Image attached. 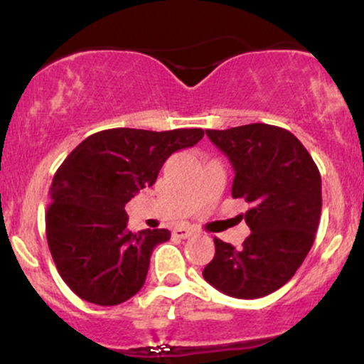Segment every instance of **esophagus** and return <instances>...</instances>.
<instances>
[{
    "label": "esophagus",
    "mask_w": 364,
    "mask_h": 364,
    "mask_svg": "<svg viewBox=\"0 0 364 364\" xmlns=\"http://www.w3.org/2000/svg\"><path fill=\"white\" fill-rule=\"evenodd\" d=\"M193 229L191 228H176L173 231V236L174 237H179V240H186V237H190V236H193Z\"/></svg>",
    "instance_id": "esophagus-1"
}]
</instances>
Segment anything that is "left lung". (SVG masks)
I'll list each match as a JSON object with an SVG mask.
<instances>
[{
    "instance_id": "8db88e82",
    "label": "left lung",
    "mask_w": 364,
    "mask_h": 364,
    "mask_svg": "<svg viewBox=\"0 0 364 364\" xmlns=\"http://www.w3.org/2000/svg\"><path fill=\"white\" fill-rule=\"evenodd\" d=\"M235 168L232 198L252 203V229L241 248L214 237L215 255L203 279L224 294L255 299L282 287L315 241L321 212V178L304 145L287 129L252 123L207 129Z\"/></svg>"
}]
</instances>
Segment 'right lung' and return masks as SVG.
I'll list each match as a JSON object with an SVG mask.
<instances>
[{"label":"right lung","instance_id":"obj_1","mask_svg":"<svg viewBox=\"0 0 364 364\" xmlns=\"http://www.w3.org/2000/svg\"><path fill=\"white\" fill-rule=\"evenodd\" d=\"M202 128H111L87 136L54 174L46 212L49 252L61 279L85 301L114 306L135 296L168 229H127L124 205L156 183L171 154L193 147Z\"/></svg>","mask_w":364,"mask_h":364}]
</instances>
